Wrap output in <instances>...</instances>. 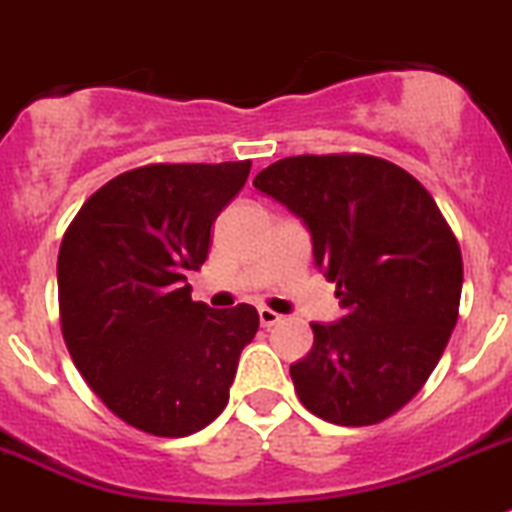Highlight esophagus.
I'll return each instance as SVG.
<instances>
[{
  "label": "esophagus",
  "mask_w": 512,
  "mask_h": 512,
  "mask_svg": "<svg viewBox=\"0 0 512 512\" xmlns=\"http://www.w3.org/2000/svg\"><path fill=\"white\" fill-rule=\"evenodd\" d=\"M257 313H260V324H262V326H275L280 319H283L280 313H275L273 308H265V306L257 308Z\"/></svg>",
  "instance_id": "1"
}]
</instances>
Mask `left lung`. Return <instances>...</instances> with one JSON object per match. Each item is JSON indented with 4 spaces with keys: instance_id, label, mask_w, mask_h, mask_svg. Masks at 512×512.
<instances>
[{
    "instance_id": "left-lung-1",
    "label": "left lung",
    "mask_w": 512,
    "mask_h": 512,
    "mask_svg": "<svg viewBox=\"0 0 512 512\" xmlns=\"http://www.w3.org/2000/svg\"><path fill=\"white\" fill-rule=\"evenodd\" d=\"M311 234L313 265L344 308L311 324L290 377L313 416L372 426L403 408L439 365L457 324L462 252L431 193L372 155H298L252 181Z\"/></svg>"
}]
</instances>
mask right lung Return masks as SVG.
Segmentation results:
<instances>
[{
  "label": "right lung",
  "instance_id": "1",
  "mask_svg": "<svg viewBox=\"0 0 512 512\" xmlns=\"http://www.w3.org/2000/svg\"><path fill=\"white\" fill-rule=\"evenodd\" d=\"M250 160L145 165L81 206L58 252L63 339L109 411L155 436H188L227 408L255 306L191 298L188 270L242 191Z\"/></svg>",
  "mask_w": 512,
  "mask_h": 512
}]
</instances>
